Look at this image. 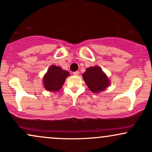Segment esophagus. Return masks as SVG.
I'll return each instance as SVG.
<instances>
[{
    "label": "esophagus",
    "mask_w": 152,
    "mask_h": 152,
    "mask_svg": "<svg viewBox=\"0 0 152 152\" xmlns=\"http://www.w3.org/2000/svg\"><path fill=\"white\" fill-rule=\"evenodd\" d=\"M78 74H79V71H75V72H74V75H75V76H78Z\"/></svg>",
    "instance_id": "34e87169"
}]
</instances>
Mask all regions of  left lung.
Segmentation results:
<instances>
[{"label": "left lung", "mask_w": 152, "mask_h": 152, "mask_svg": "<svg viewBox=\"0 0 152 152\" xmlns=\"http://www.w3.org/2000/svg\"><path fill=\"white\" fill-rule=\"evenodd\" d=\"M83 78L89 89L94 93L103 91L109 85V80L99 66L86 69Z\"/></svg>", "instance_id": "1"}]
</instances>
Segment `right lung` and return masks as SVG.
Wrapping results in <instances>:
<instances>
[{
    "mask_svg": "<svg viewBox=\"0 0 152 152\" xmlns=\"http://www.w3.org/2000/svg\"><path fill=\"white\" fill-rule=\"evenodd\" d=\"M69 76V73L68 71L63 70L59 66H51L43 78L45 88L50 91H59Z\"/></svg>",
    "mask_w": 152,
    "mask_h": 152,
    "instance_id": "obj_1",
    "label": "right lung"
}]
</instances>
